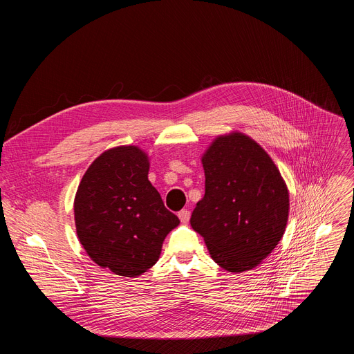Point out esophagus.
Wrapping results in <instances>:
<instances>
[{
    "label": "esophagus",
    "mask_w": 354,
    "mask_h": 354,
    "mask_svg": "<svg viewBox=\"0 0 354 354\" xmlns=\"http://www.w3.org/2000/svg\"><path fill=\"white\" fill-rule=\"evenodd\" d=\"M178 217H179V220H180L182 223H187L189 218H190V212L186 210V209H183V210H180V212L178 213Z\"/></svg>",
    "instance_id": "34e87169"
}]
</instances>
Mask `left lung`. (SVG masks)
I'll list each match as a JSON object with an SVG mask.
<instances>
[{"label": "left lung", "mask_w": 354, "mask_h": 354, "mask_svg": "<svg viewBox=\"0 0 354 354\" xmlns=\"http://www.w3.org/2000/svg\"><path fill=\"white\" fill-rule=\"evenodd\" d=\"M206 192L190 217L213 261L234 273L257 268L288 220L286 182L266 151L242 133L217 137L201 157Z\"/></svg>", "instance_id": "left-lung-1"}]
</instances>
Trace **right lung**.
<instances>
[{
    "label": "right lung",
    "instance_id": "add662e5",
    "mask_svg": "<svg viewBox=\"0 0 354 354\" xmlns=\"http://www.w3.org/2000/svg\"><path fill=\"white\" fill-rule=\"evenodd\" d=\"M148 156L136 145L100 154L74 200L77 235L88 257L115 274L137 277L153 268L179 218L148 180Z\"/></svg>",
    "mask_w": 354,
    "mask_h": 354
}]
</instances>
